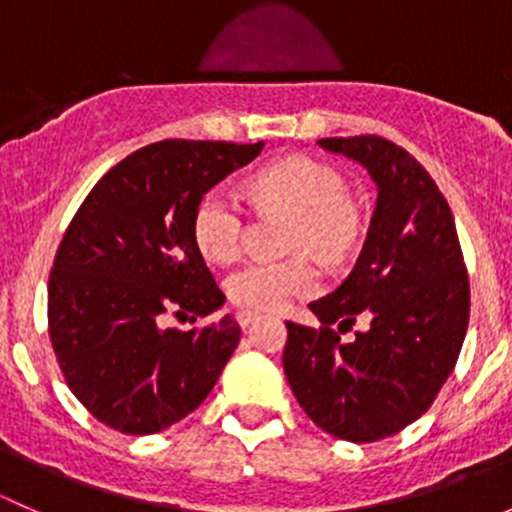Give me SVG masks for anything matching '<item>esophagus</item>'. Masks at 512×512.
Listing matches in <instances>:
<instances>
[{
    "mask_svg": "<svg viewBox=\"0 0 512 512\" xmlns=\"http://www.w3.org/2000/svg\"><path fill=\"white\" fill-rule=\"evenodd\" d=\"M257 319H260V314L250 312V309H240V312H237V322H240L242 329H247L250 324H255Z\"/></svg>",
    "mask_w": 512,
    "mask_h": 512,
    "instance_id": "1",
    "label": "esophagus"
}]
</instances>
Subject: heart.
<instances>
[{
  "mask_svg": "<svg viewBox=\"0 0 512 512\" xmlns=\"http://www.w3.org/2000/svg\"><path fill=\"white\" fill-rule=\"evenodd\" d=\"M344 175L309 156H289L267 165L252 178L250 195L257 208L292 215L287 260L247 262L227 277V297L250 312H277L294 297L317 289V270L304 252L322 260H342L361 230L359 210L347 198ZM247 213L242 200L225 185H215L198 200L193 213V240L200 255L227 265L242 250Z\"/></svg>",
  "mask_w": 512,
  "mask_h": 512,
  "instance_id": "obj_1",
  "label": "heart"
}]
</instances>
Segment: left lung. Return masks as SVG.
<instances>
[{"label": "left lung", "mask_w": 512, "mask_h": 512, "mask_svg": "<svg viewBox=\"0 0 512 512\" xmlns=\"http://www.w3.org/2000/svg\"><path fill=\"white\" fill-rule=\"evenodd\" d=\"M379 188L352 275L287 322L282 364L299 406L352 443L394 436L426 414L461 354L471 312L466 262L446 198L418 160L381 136L322 138ZM356 318L367 329L344 343ZM338 329H333V324Z\"/></svg>", "instance_id": "8db88e82"}]
</instances>
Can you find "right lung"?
I'll list each match as a JSON object with an SVG mask.
<instances>
[{"label":"right lung","instance_id":"1","mask_svg":"<svg viewBox=\"0 0 512 512\" xmlns=\"http://www.w3.org/2000/svg\"><path fill=\"white\" fill-rule=\"evenodd\" d=\"M265 143L170 141L138 148L94 185L54 257L49 337L66 384L106 426L148 436L198 409L240 342L225 314L203 329H163L165 312L223 307L193 240L203 193Z\"/></svg>","mask_w":512,"mask_h":512}]
</instances>
